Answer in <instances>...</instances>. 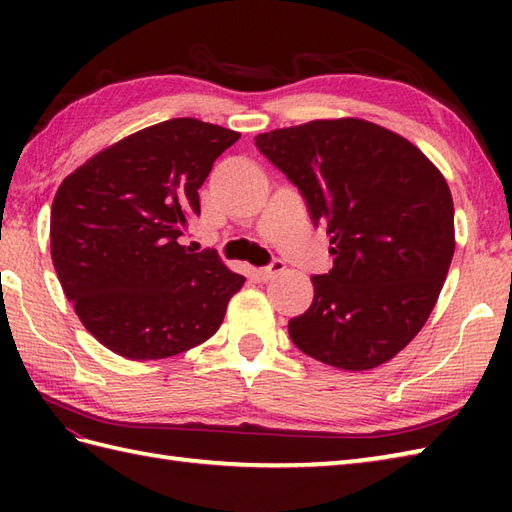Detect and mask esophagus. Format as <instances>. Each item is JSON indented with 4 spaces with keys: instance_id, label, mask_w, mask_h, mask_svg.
Here are the masks:
<instances>
[{
    "instance_id": "obj_1",
    "label": "esophagus",
    "mask_w": 512,
    "mask_h": 512,
    "mask_svg": "<svg viewBox=\"0 0 512 512\" xmlns=\"http://www.w3.org/2000/svg\"><path fill=\"white\" fill-rule=\"evenodd\" d=\"M284 268H286V264H284V259H273V262H270L268 266H264V268H259L257 270V275H259V279H273L275 275H279V273H284Z\"/></svg>"
}]
</instances>
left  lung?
I'll return each instance as SVG.
<instances>
[{
    "instance_id": "8db88e82",
    "label": "left lung",
    "mask_w": 512,
    "mask_h": 512,
    "mask_svg": "<svg viewBox=\"0 0 512 512\" xmlns=\"http://www.w3.org/2000/svg\"><path fill=\"white\" fill-rule=\"evenodd\" d=\"M255 147L295 184L330 235V273L288 321L303 354L361 372L394 358L436 306L455 237L447 180L409 140L358 118L259 134Z\"/></svg>"
}]
</instances>
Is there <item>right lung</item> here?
Here are the masks:
<instances>
[{"instance_id":"add662e5","label":"right lung","mask_w":512,"mask_h":512,"mask_svg":"<svg viewBox=\"0 0 512 512\" xmlns=\"http://www.w3.org/2000/svg\"><path fill=\"white\" fill-rule=\"evenodd\" d=\"M237 132L171 118L72 171L50 213L52 264L96 341L132 361L176 356L220 328L244 277L180 237Z\"/></svg>"}]
</instances>
